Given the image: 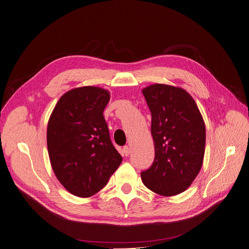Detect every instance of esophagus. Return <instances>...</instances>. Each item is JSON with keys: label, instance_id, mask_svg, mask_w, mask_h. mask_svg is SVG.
I'll use <instances>...</instances> for the list:
<instances>
[{"label": "esophagus", "instance_id": "34e87169", "mask_svg": "<svg viewBox=\"0 0 249 249\" xmlns=\"http://www.w3.org/2000/svg\"><path fill=\"white\" fill-rule=\"evenodd\" d=\"M123 152H124L125 156H128L130 154V152H131V148L129 146H124L123 147Z\"/></svg>", "mask_w": 249, "mask_h": 249}]
</instances>
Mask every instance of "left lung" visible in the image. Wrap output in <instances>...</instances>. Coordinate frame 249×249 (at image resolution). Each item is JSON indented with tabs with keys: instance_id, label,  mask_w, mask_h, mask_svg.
<instances>
[{
	"instance_id": "left-lung-1",
	"label": "left lung",
	"mask_w": 249,
	"mask_h": 249,
	"mask_svg": "<svg viewBox=\"0 0 249 249\" xmlns=\"http://www.w3.org/2000/svg\"><path fill=\"white\" fill-rule=\"evenodd\" d=\"M152 114L155 159L141 173L152 192L172 196L185 192L198 175L205 156L206 125L185 89L155 83L142 89Z\"/></svg>"
}]
</instances>
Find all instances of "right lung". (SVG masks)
I'll use <instances>...</instances> for the list:
<instances>
[{"label":"right lung","instance_id":"1","mask_svg":"<svg viewBox=\"0 0 249 249\" xmlns=\"http://www.w3.org/2000/svg\"><path fill=\"white\" fill-rule=\"evenodd\" d=\"M109 99V91L101 87L73 88L59 98L51 114V165L59 183L76 196L98 193L122 163L103 116Z\"/></svg>","mask_w":249,"mask_h":249}]
</instances>
